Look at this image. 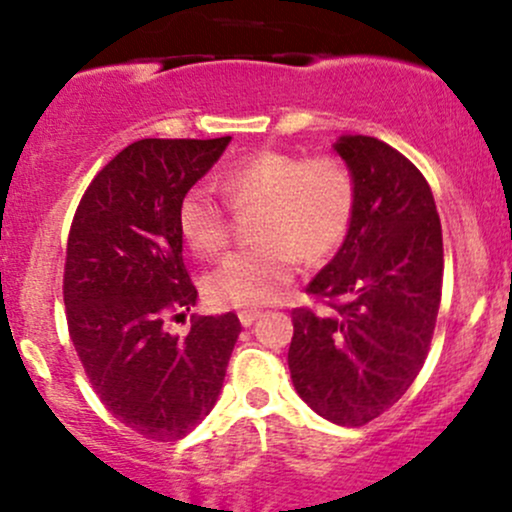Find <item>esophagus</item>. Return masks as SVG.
Masks as SVG:
<instances>
[{
	"mask_svg": "<svg viewBox=\"0 0 512 512\" xmlns=\"http://www.w3.org/2000/svg\"><path fill=\"white\" fill-rule=\"evenodd\" d=\"M257 316H260V311H240V313H238L240 323H243L245 328H247V325H252V323H255Z\"/></svg>",
	"mask_w": 512,
	"mask_h": 512,
	"instance_id": "1",
	"label": "esophagus"
}]
</instances>
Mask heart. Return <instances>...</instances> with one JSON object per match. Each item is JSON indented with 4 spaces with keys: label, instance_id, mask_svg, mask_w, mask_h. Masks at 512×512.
Returning <instances> with one entry per match:
<instances>
[{
    "label": "heart",
    "instance_id": "b5f03b06",
    "mask_svg": "<svg viewBox=\"0 0 512 512\" xmlns=\"http://www.w3.org/2000/svg\"><path fill=\"white\" fill-rule=\"evenodd\" d=\"M233 211L255 209L252 247L228 255L206 277V294L218 306H265L294 282L299 257L320 262L347 238L357 209V184L345 160L260 150L233 162L218 177ZM177 228L189 250L213 257L228 243V211L204 187H192L177 204Z\"/></svg>",
    "mask_w": 512,
    "mask_h": 512
}]
</instances>
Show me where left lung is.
Returning <instances> with one entry per match:
<instances>
[{"label": "left lung", "instance_id": "1", "mask_svg": "<svg viewBox=\"0 0 512 512\" xmlns=\"http://www.w3.org/2000/svg\"><path fill=\"white\" fill-rule=\"evenodd\" d=\"M357 184L350 233L294 308L289 369L330 423L359 428L389 411L423 369L442 299V226L428 179L372 136L335 143Z\"/></svg>", "mask_w": 512, "mask_h": 512}]
</instances>
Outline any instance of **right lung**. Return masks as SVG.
<instances>
[{"label": "right lung", "mask_w": 512, "mask_h": 512, "mask_svg": "<svg viewBox=\"0 0 512 512\" xmlns=\"http://www.w3.org/2000/svg\"><path fill=\"white\" fill-rule=\"evenodd\" d=\"M228 143L136 140L97 172L67 235L65 316L84 374L106 411L155 442L209 415L240 335L235 313L192 316L182 340L165 330L196 303L177 204Z\"/></svg>", "instance_id": "right-lung-1"}]
</instances>
